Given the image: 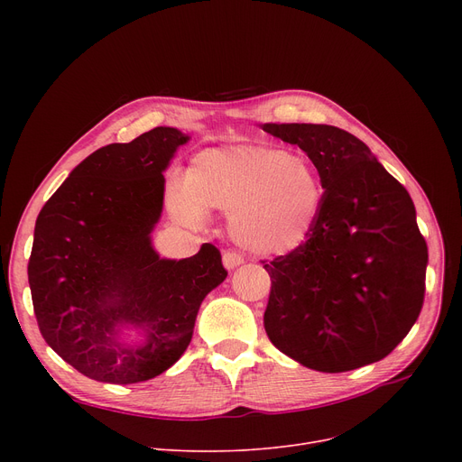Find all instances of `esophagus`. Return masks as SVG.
<instances>
[{
    "label": "esophagus",
    "mask_w": 462,
    "mask_h": 462,
    "mask_svg": "<svg viewBox=\"0 0 462 462\" xmlns=\"http://www.w3.org/2000/svg\"><path fill=\"white\" fill-rule=\"evenodd\" d=\"M223 263H225L226 270H234V268H237V265L244 263V254L237 253V251H226L223 254Z\"/></svg>",
    "instance_id": "34e87169"
}]
</instances>
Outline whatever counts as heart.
Masks as SVG:
<instances>
[{
  "label": "heart",
  "mask_w": 462,
  "mask_h": 462,
  "mask_svg": "<svg viewBox=\"0 0 462 462\" xmlns=\"http://www.w3.org/2000/svg\"><path fill=\"white\" fill-rule=\"evenodd\" d=\"M166 200L185 225H202L208 209H221L239 245L258 254H288L317 226L324 187L305 155L244 143L200 152L187 168L185 185H170Z\"/></svg>",
  "instance_id": "b5f03b06"
}]
</instances>
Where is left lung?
<instances>
[{
    "label": "left lung",
    "instance_id": "left-lung-1",
    "mask_svg": "<svg viewBox=\"0 0 462 462\" xmlns=\"http://www.w3.org/2000/svg\"><path fill=\"white\" fill-rule=\"evenodd\" d=\"M296 143L324 187L305 244L262 260L272 290L263 328L275 348L320 373L383 359L416 324L425 298L427 241L408 190L354 134L314 124H265Z\"/></svg>",
    "mask_w": 462,
    "mask_h": 462
}]
</instances>
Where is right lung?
Segmentation results:
<instances>
[{
	"label": "right lung",
	"mask_w": 462,
	"mask_h": 462,
	"mask_svg": "<svg viewBox=\"0 0 462 462\" xmlns=\"http://www.w3.org/2000/svg\"><path fill=\"white\" fill-rule=\"evenodd\" d=\"M189 136L155 127L84 159L42 206L28 262L41 335L88 378L136 383L187 350L204 298L228 272L211 244L164 260L150 234L162 211L164 168ZM138 327L142 347L116 331Z\"/></svg>",
	"instance_id": "obj_1"
}]
</instances>
